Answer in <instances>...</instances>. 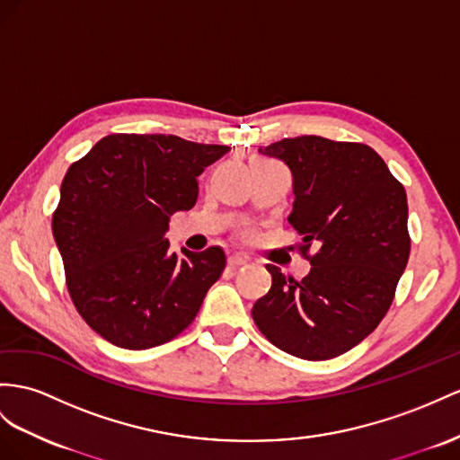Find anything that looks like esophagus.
<instances>
[{
    "instance_id": "34e87169",
    "label": "esophagus",
    "mask_w": 460,
    "mask_h": 460,
    "mask_svg": "<svg viewBox=\"0 0 460 460\" xmlns=\"http://www.w3.org/2000/svg\"><path fill=\"white\" fill-rule=\"evenodd\" d=\"M246 264H249V261H246L244 256H229V261H227V266L231 270H239V268H243Z\"/></svg>"
}]
</instances>
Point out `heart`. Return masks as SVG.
<instances>
[{
  "instance_id": "heart-1",
  "label": "heart",
  "mask_w": 460,
  "mask_h": 460,
  "mask_svg": "<svg viewBox=\"0 0 460 460\" xmlns=\"http://www.w3.org/2000/svg\"><path fill=\"white\" fill-rule=\"evenodd\" d=\"M241 237L243 239H251L252 237V229L251 227H243L241 229Z\"/></svg>"
}]
</instances>
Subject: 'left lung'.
I'll use <instances>...</instances> for the list:
<instances>
[{
  "label": "left lung",
  "instance_id": "8db88e82",
  "mask_svg": "<svg viewBox=\"0 0 460 460\" xmlns=\"http://www.w3.org/2000/svg\"><path fill=\"white\" fill-rule=\"evenodd\" d=\"M261 153L286 161L293 172L288 221L301 234L296 249L311 272L297 281L266 266L272 288L254 303L252 319L291 356L336 358L391 309L411 243L406 190L379 153L356 141L284 137Z\"/></svg>",
  "mask_w": 460,
  "mask_h": 460
}]
</instances>
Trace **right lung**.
<instances>
[{"label":"right lung","mask_w":460,"mask_h":460,"mask_svg":"<svg viewBox=\"0 0 460 460\" xmlns=\"http://www.w3.org/2000/svg\"><path fill=\"white\" fill-rule=\"evenodd\" d=\"M229 151L163 134H111L67 169L52 233L77 313L111 344L161 346L190 326L226 252L169 249L174 211L194 208L198 176Z\"/></svg>","instance_id":"add662e5"}]
</instances>
